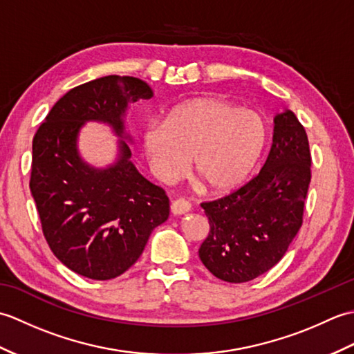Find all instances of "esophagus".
Wrapping results in <instances>:
<instances>
[{"instance_id":"1","label":"esophagus","mask_w":354,"mask_h":354,"mask_svg":"<svg viewBox=\"0 0 354 354\" xmlns=\"http://www.w3.org/2000/svg\"><path fill=\"white\" fill-rule=\"evenodd\" d=\"M190 208H192V204H190L189 201H185V199H176V201H173L171 205H170L171 213L176 214V216L189 213Z\"/></svg>"}]
</instances>
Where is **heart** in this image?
Returning a JSON list of instances; mask_svg holds the SVG:
<instances>
[{"label":"heart","mask_w":354,"mask_h":354,"mask_svg":"<svg viewBox=\"0 0 354 354\" xmlns=\"http://www.w3.org/2000/svg\"><path fill=\"white\" fill-rule=\"evenodd\" d=\"M266 145L259 112L219 97H198L179 104L164 123H150L142 146L155 176L162 183L189 169L208 193H225L246 181Z\"/></svg>","instance_id":"1"}]
</instances>
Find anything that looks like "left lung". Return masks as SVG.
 I'll list each match as a JSON object with an SVG mask.
<instances>
[{"label": "left lung", "instance_id": "8db88e82", "mask_svg": "<svg viewBox=\"0 0 354 354\" xmlns=\"http://www.w3.org/2000/svg\"><path fill=\"white\" fill-rule=\"evenodd\" d=\"M310 164L303 124L289 109L277 114L272 146L259 175L227 196L201 204L209 232L199 259L209 272L245 283L283 259L303 225Z\"/></svg>", "mask_w": 354, "mask_h": 354}]
</instances>
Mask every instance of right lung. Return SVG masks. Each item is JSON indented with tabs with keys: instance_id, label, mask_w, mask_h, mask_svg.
<instances>
[{
	"instance_id": "1",
	"label": "right lung",
	"mask_w": 354,
	"mask_h": 354,
	"mask_svg": "<svg viewBox=\"0 0 354 354\" xmlns=\"http://www.w3.org/2000/svg\"><path fill=\"white\" fill-rule=\"evenodd\" d=\"M152 88L131 76H104L70 89L51 108L33 138L30 192L53 254L79 275L111 280L126 272L153 228L169 217L165 192L131 162L119 145L118 161L95 169L81 160L77 135L84 122H108L124 140L129 103L150 99Z\"/></svg>"
}]
</instances>
